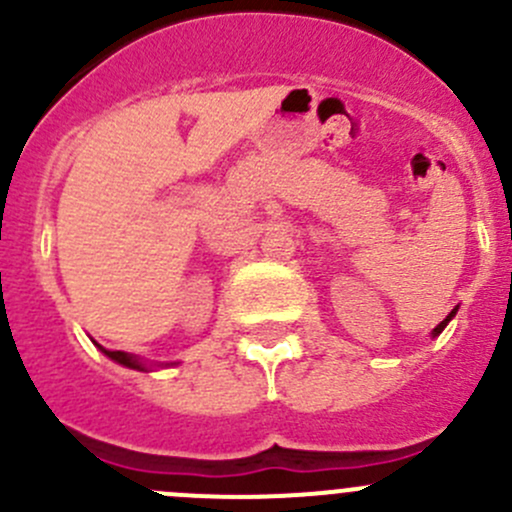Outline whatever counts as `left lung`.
<instances>
[{
  "label": "left lung",
  "mask_w": 512,
  "mask_h": 512,
  "mask_svg": "<svg viewBox=\"0 0 512 512\" xmlns=\"http://www.w3.org/2000/svg\"><path fill=\"white\" fill-rule=\"evenodd\" d=\"M456 309H458V307H456ZM456 309H453V312H451V314H448V317H446V319H443V322H441V324H438V327H436V329H433V337H438V334H441V332H443V329H446V324H448V322H451V319H453V317H456Z\"/></svg>",
  "instance_id": "8db88e82"
}]
</instances>
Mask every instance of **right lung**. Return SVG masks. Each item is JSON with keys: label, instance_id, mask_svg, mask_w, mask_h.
Here are the masks:
<instances>
[{"label": "right lung", "instance_id": "obj_1", "mask_svg": "<svg viewBox=\"0 0 512 512\" xmlns=\"http://www.w3.org/2000/svg\"><path fill=\"white\" fill-rule=\"evenodd\" d=\"M98 349H101L103 354L108 356V359H113V361H118V364H123V366H128V369H138V371H146L148 366L143 364V361H138L136 356L133 354H126V352H111V349H103L101 344H98Z\"/></svg>", "mask_w": 512, "mask_h": 512}]
</instances>
